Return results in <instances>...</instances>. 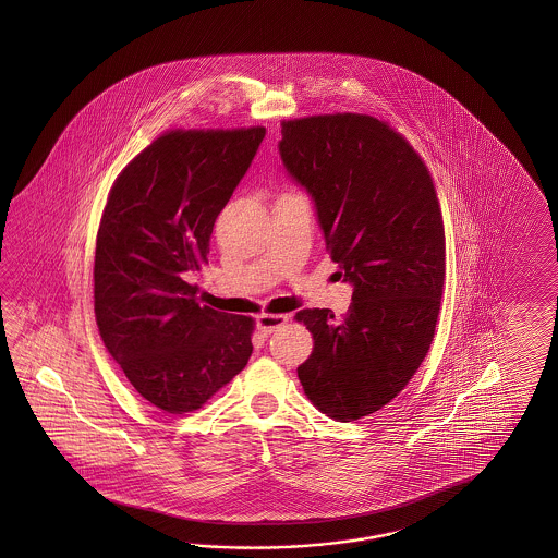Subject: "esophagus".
I'll use <instances>...</instances> for the list:
<instances>
[{
  "instance_id": "obj_1",
  "label": "esophagus",
  "mask_w": 558,
  "mask_h": 558,
  "mask_svg": "<svg viewBox=\"0 0 558 558\" xmlns=\"http://www.w3.org/2000/svg\"><path fill=\"white\" fill-rule=\"evenodd\" d=\"M287 315H269V313H263L257 317V329L263 332V335H271V332L277 331V329H281L284 323H287Z\"/></svg>"
}]
</instances>
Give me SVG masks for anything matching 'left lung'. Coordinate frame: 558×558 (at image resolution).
<instances>
[{
	"mask_svg": "<svg viewBox=\"0 0 558 558\" xmlns=\"http://www.w3.org/2000/svg\"><path fill=\"white\" fill-rule=\"evenodd\" d=\"M281 135L284 169L353 284L343 319L296 313L315 341L296 375L320 413L349 423L391 403L433 343L445 287L439 199L423 159L379 119L313 116L283 121Z\"/></svg>",
	"mask_w": 558,
	"mask_h": 558,
	"instance_id": "8db88e82",
	"label": "left lung"
}]
</instances>
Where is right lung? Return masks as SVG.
<instances>
[{
  "label": "right lung",
  "instance_id": "obj_1",
  "mask_svg": "<svg viewBox=\"0 0 558 558\" xmlns=\"http://www.w3.org/2000/svg\"><path fill=\"white\" fill-rule=\"evenodd\" d=\"M265 137L250 130L169 131L109 191L95 243V320L145 401L199 409L241 373L253 319L202 307L187 275L207 262L215 219Z\"/></svg>",
  "mask_w": 558,
  "mask_h": 558
}]
</instances>
